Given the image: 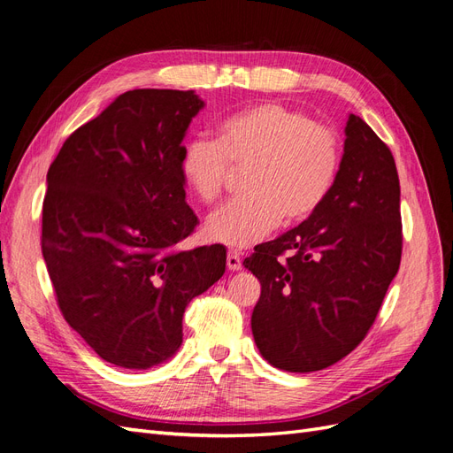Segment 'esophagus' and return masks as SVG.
Returning <instances> with one entry per match:
<instances>
[{"mask_svg": "<svg viewBox=\"0 0 453 453\" xmlns=\"http://www.w3.org/2000/svg\"><path fill=\"white\" fill-rule=\"evenodd\" d=\"M226 266H228L230 272L242 270V258H240L238 251H228V255H226Z\"/></svg>", "mask_w": 453, "mask_h": 453, "instance_id": "34e87169", "label": "esophagus"}]
</instances>
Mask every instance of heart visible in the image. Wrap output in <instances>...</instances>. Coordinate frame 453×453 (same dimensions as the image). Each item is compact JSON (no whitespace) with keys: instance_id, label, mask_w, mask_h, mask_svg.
<instances>
[{"instance_id":"heart-1","label":"heart","mask_w":453,"mask_h":453,"mask_svg":"<svg viewBox=\"0 0 453 453\" xmlns=\"http://www.w3.org/2000/svg\"><path fill=\"white\" fill-rule=\"evenodd\" d=\"M228 160L251 164L243 181L248 195L211 213L205 230L230 248H250L281 219L298 223L319 208L336 180L340 149L331 128L266 102L228 115L219 125V142L198 138L185 145L181 175L202 202L221 195Z\"/></svg>"}]
</instances>
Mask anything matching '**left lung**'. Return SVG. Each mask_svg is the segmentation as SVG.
Listing matches in <instances>:
<instances>
[{
  "label": "left lung",
  "mask_w": 453,
  "mask_h": 453,
  "mask_svg": "<svg viewBox=\"0 0 453 453\" xmlns=\"http://www.w3.org/2000/svg\"><path fill=\"white\" fill-rule=\"evenodd\" d=\"M344 132V155L323 203L243 260L260 281L255 344L287 372L323 370L357 348L401 265V187L391 150L353 113Z\"/></svg>",
  "instance_id": "left-lung-1"
}]
</instances>
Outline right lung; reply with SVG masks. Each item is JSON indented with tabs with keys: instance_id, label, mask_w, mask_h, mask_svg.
<instances>
[{
	"instance_id": "right-lung-1",
	"label": "right lung",
	"mask_w": 453,
	"mask_h": 453,
	"mask_svg": "<svg viewBox=\"0 0 453 453\" xmlns=\"http://www.w3.org/2000/svg\"><path fill=\"white\" fill-rule=\"evenodd\" d=\"M193 90H128L77 128L47 173L43 251L65 321L107 363L147 370L183 342L190 300L225 273V245L177 251L198 217L185 200Z\"/></svg>"
}]
</instances>
